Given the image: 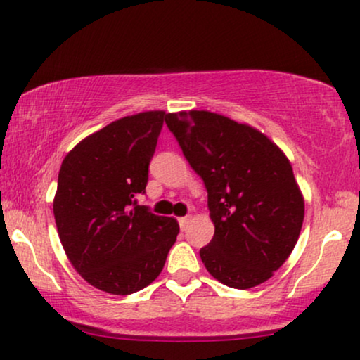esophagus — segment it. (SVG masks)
<instances>
[{
  "label": "esophagus",
  "mask_w": 360,
  "mask_h": 360,
  "mask_svg": "<svg viewBox=\"0 0 360 360\" xmlns=\"http://www.w3.org/2000/svg\"><path fill=\"white\" fill-rule=\"evenodd\" d=\"M189 220H191V217H181V218H179V226H181V229L184 230L186 226H188Z\"/></svg>",
  "instance_id": "obj_1"
}]
</instances>
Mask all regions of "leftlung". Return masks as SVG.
<instances>
[{"instance_id":"obj_1","label":"left lung","mask_w":360,"mask_h":360,"mask_svg":"<svg viewBox=\"0 0 360 360\" xmlns=\"http://www.w3.org/2000/svg\"><path fill=\"white\" fill-rule=\"evenodd\" d=\"M166 123L208 191L206 271L235 289L266 283L291 255L304 218L289 159L257 128L213 111L167 113Z\"/></svg>"}]
</instances>
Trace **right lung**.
<instances>
[{
    "label": "right lung",
    "mask_w": 360,
    "mask_h": 360,
    "mask_svg": "<svg viewBox=\"0 0 360 360\" xmlns=\"http://www.w3.org/2000/svg\"><path fill=\"white\" fill-rule=\"evenodd\" d=\"M166 111L118 118L62 160L53 217L65 255L91 286L131 295L162 271L179 223L137 205Z\"/></svg>",
    "instance_id": "add662e5"
}]
</instances>
